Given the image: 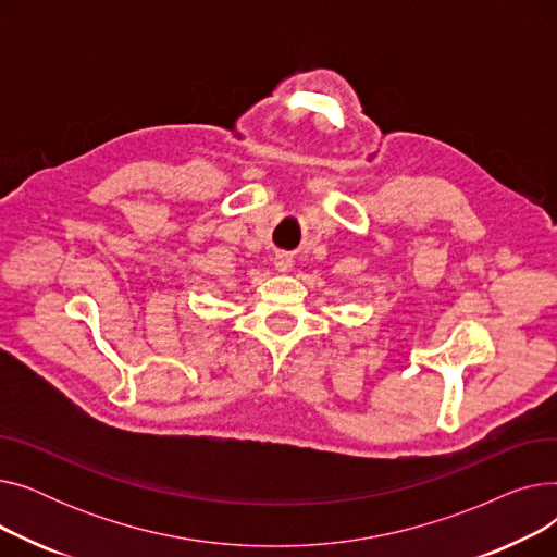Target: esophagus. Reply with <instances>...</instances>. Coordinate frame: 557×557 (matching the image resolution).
Masks as SVG:
<instances>
[{
	"instance_id": "34e87169",
	"label": "esophagus",
	"mask_w": 557,
	"mask_h": 557,
	"mask_svg": "<svg viewBox=\"0 0 557 557\" xmlns=\"http://www.w3.org/2000/svg\"><path fill=\"white\" fill-rule=\"evenodd\" d=\"M275 269L282 271V273H286L290 269V255L288 252H277L275 255Z\"/></svg>"
}]
</instances>
